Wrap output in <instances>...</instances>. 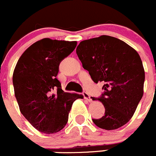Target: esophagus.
Wrapping results in <instances>:
<instances>
[{"mask_svg": "<svg viewBox=\"0 0 156 156\" xmlns=\"http://www.w3.org/2000/svg\"><path fill=\"white\" fill-rule=\"evenodd\" d=\"M83 98L85 100L88 101L89 102H91V101H92V99H91L90 96L87 92H84L83 94Z\"/></svg>", "mask_w": 156, "mask_h": 156, "instance_id": "esophagus-1", "label": "esophagus"}]
</instances>
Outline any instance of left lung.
<instances>
[{"mask_svg":"<svg viewBox=\"0 0 156 156\" xmlns=\"http://www.w3.org/2000/svg\"><path fill=\"white\" fill-rule=\"evenodd\" d=\"M83 67L98 83L104 82L105 108L100 119H93L102 129L115 130L130 121L144 94L145 70L135 49L109 35L83 40L76 48ZM93 98V101H96Z\"/></svg>","mask_w":156,"mask_h":156,"instance_id":"1","label":"left lung"}]
</instances>
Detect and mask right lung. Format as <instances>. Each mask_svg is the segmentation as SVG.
I'll return each instance as SVG.
<instances>
[{"mask_svg": "<svg viewBox=\"0 0 156 156\" xmlns=\"http://www.w3.org/2000/svg\"><path fill=\"white\" fill-rule=\"evenodd\" d=\"M77 42L45 38L28 47L13 73L20 111L35 129L58 132L66 125L72 105L81 94L64 92L57 80L58 66L75 49ZM54 89L57 92L53 94Z\"/></svg>", "mask_w": 156, "mask_h": 156, "instance_id": "add662e5", "label": "right lung"}]
</instances>
